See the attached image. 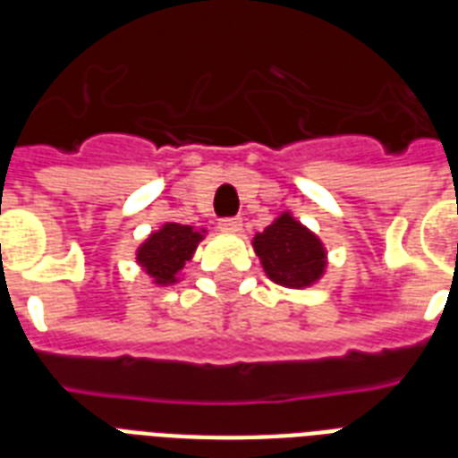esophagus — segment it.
Here are the masks:
<instances>
[{
	"label": "esophagus",
	"instance_id": "esophagus-1",
	"mask_svg": "<svg viewBox=\"0 0 458 458\" xmlns=\"http://www.w3.org/2000/svg\"><path fill=\"white\" fill-rule=\"evenodd\" d=\"M218 230L221 233H240L242 230V221L240 218H221L218 221Z\"/></svg>",
	"mask_w": 458,
	"mask_h": 458
}]
</instances>
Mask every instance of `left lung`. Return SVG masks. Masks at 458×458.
Segmentation results:
<instances>
[{"instance_id": "8db88e82", "label": "left lung", "mask_w": 458, "mask_h": 458, "mask_svg": "<svg viewBox=\"0 0 458 458\" xmlns=\"http://www.w3.org/2000/svg\"><path fill=\"white\" fill-rule=\"evenodd\" d=\"M251 247L276 285L304 290L316 285L326 273L327 251L320 237L290 211H283L264 233H257Z\"/></svg>"}]
</instances>
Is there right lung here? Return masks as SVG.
Instances as JSON below:
<instances>
[{"label": "right lung", "mask_w": 458, "mask_h": 458, "mask_svg": "<svg viewBox=\"0 0 458 458\" xmlns=\"http://www.w3.org/2000/svg\"><path fill=\"white\" fill-rule=\"evenodd\" d=\"M207 230H194L192 225L164 223L157 233L147 237L138 247V264L154 280V285H175L180 271L192 259L197 244L204 240Z\"/></svg>", "instance_id": "right-lung-1"}]
</instances>
